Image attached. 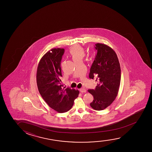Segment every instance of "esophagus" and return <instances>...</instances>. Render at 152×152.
<instances>
[{"label":"esophagus","mask_w":152,"mask_h":152,"mask_svg":"<svg viewBox=\"0 0 152 152\" xmlns=\"http://www.w3.org/2000/svg\"><path fill=\"white\" fill-rule=\"evenodd\" d=\"M80 91L81 92V93H85L86 92V90L83 88H81L80 89Z\"/></svg>","instance_id":"obj_1"}]
</instances>
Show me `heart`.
Returning a JSON list of instances; mask_svg holds the SVG:
<instances>
[{
	"label": "heart",
	"mask_w": 152,
	"mask_h": 152,
	"mask_svg": "<svg viewBox=\"0 0 152 152\" xmlns=\"http://www.w3.org/2000/svg\"><path fill=\"white\" fill-rule=\"evenodd\" d=\"M69 53L74 62L77 61H82L85 56V49L79 45H75L70 47Z\"/></svg>",
	"instance_id": "obj_1"
}]
</instances>
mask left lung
Masks as SVG:
<instances>
[{
	"instance_id": "left-lung-1",
	"label": "left lung",
	"mask_w": 152,
	"mask_h": 152,
	"mask_svg": "<svg viewBox=\"0 0 152 152\" xmlns=\"http://www.w3.org/2000/svg\"><path fill=\"white\" fill-rule=\"evenodd\" d=\"M97 54L90 68L89 78L98 83L95 89L88 91L94 96L90 106L94 110H101L110 106L118 92L121 83V69L117 54L112 48L103 44H96Z\"/></svg>"
}]
</instances>
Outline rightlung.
<instances>
[{
	"instance_id": "obj_1",
	"label": "right lung",
	"mask_w": 152,
	"mask_h": 152,
	"mask_svg": "<svg viewBox=\"0 0 152 152\" xmlns=\"http://www.w3.org/2000/svg\"><path fill=\"white\" fill-rule=\"evenodd\" d=\"M64 52V49L58 48L47 52L38 63L36 74L38 89L42 98L60 113L69 110L79 94L78 90L62 88L60 64Z\"/></svg>"
}]
</instances>
